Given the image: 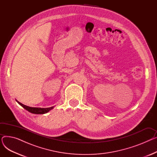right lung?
<instances>
[{
  "instance_id": "add662e5",
  "label": "right lung",
  "mask_w": 157,
  "mask_h": 157,
  "mask_svg": "<svg viewBox=\"0 0 157 157\" xmlns=\"http://www.w3.org/2000/svg\"><path fill=\"white\" fill-rule=\"evenodd\" d=\"M21 106H22L24 109H25L29 112L33 113V114H42L48 113L49 111L53 109L54 108V106L50 107V108H32V107H29L27 105H24L21 104V102H18L17 100H16Z\"/></svg>"
}]
</instances>
